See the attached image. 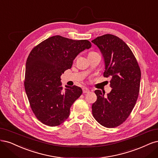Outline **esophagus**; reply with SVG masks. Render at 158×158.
<instances>
[{"mask_svg":"<svg viewBox=\"0 0 158 158\" xmlns=\"http://www.w3.org/2000/svg\"><path fill=\"white\" fill-rule=\"evenodd\" d=\"M83 93H89L90 92V90L87 88H83Z\"/></svg>","mask_w":158,"mask_h":158,"instance_id":"1","label":"esophagus"}]
</instances>
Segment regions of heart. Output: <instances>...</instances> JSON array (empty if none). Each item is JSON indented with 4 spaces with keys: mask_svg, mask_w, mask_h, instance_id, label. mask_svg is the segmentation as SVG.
<instances>
[{
    "mask_svg": "<svg viewBox=\"0 0 158 158\" xmlns=\"http://www.w3.org/2000/svg\"><path fill=\"white\" fill-rule=\"evenodd\" d=\"M91 53H95V52H90L89 54H91Z\"/></svg>",
    "mask_w": 158,
    "mask_h": 158,
    "instance_id": "heart-1",
    "label": "heart"
}]
</instances>
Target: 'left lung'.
I'll list each match as a JSON object with an SVG mask.
<instances>
[{"instance_id":"left-lung-1","label":"left lung","mask_w":158,"mask_h":158,"mask_svg":"<svg viewBox=\"0 0 158 158\" xmlns=\"http://www.w3.org/2000/svg\"><path fill=\"white\" fill-rule=\"evenodd\" d=\"M103 56L104 76L110 77V93L96 90L92 106L94 119L105 127L114 128L127 119L134 108L140 90L141 72L130 48L120 38L106 34L92 40Z\"/></svg>"}]
</instances>
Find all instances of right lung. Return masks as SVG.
Listing matches in <instances>:
<instances>
[{
  "instance_id": "obj_1",
  "label": "right lung",
  "mask_w": 158,
  "mask_h": 158,
  "mask_svg": "<svg viewBox=\"0 0 158 158\" xmlns=\"http://www.w3.org/2000/svg\"><path fill=\"white\" fill-rule=\"evenodd\" d=\"M91 46L87 40L56 35L30 52L25 65V90L35 115L43 124L58 126L68 118L71 106L83 90L75 85H65L64 89L60 77L72 68L76 56Z\"/></svg>"
}]
</instances>
